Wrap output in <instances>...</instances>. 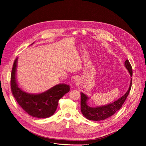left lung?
Wrapping results in <instances>:
<instances>
[{
  "label": "left lung",
  "instance_id": "obj_1",
  "mask_svg": "<svg viewBox=\"0 0 146 146\" xmlns=\"http://www.w3.org/2000/svg\"><path fill=\"white\" fill-rule=\"evenodd\" d=\"M125 66L126 67L129 72L131 76L132 77V69L130 62L128 59H127L125 62ZM131 87L132 78L131 80L129 89L123 96H122L117 100L109 104V105L97 108H91L88 106L87 103V102L88 99V96L82 92H81V111L82 114L87 119L92 121L104 120L109 118L121 108L123 103L125 101L127 96L129 95Z\"/></svg>",
  "mask_w": 146,
  "mask_h": 146
}]
</instances>
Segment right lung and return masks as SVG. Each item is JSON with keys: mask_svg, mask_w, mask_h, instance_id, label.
<instances>
[{"mask_svg": "<svg viewBox=\"0 0 146 146\" xmlns=\"http://www.w3.org/2000/svg\"><path fill=\"white\" fill-rule=\"evenodd\" d=\"M18 57L14 60L11 74V92L18 105L29 115L45 118L52 115L58 105L59 100L70 90L69 85L58 84L39 94H30L18 87L16 80Z\"/></svg>", "mask_w": 146, "mask_h": 146, "instance_id": "1", "label": "right lung"}]
</instances>
